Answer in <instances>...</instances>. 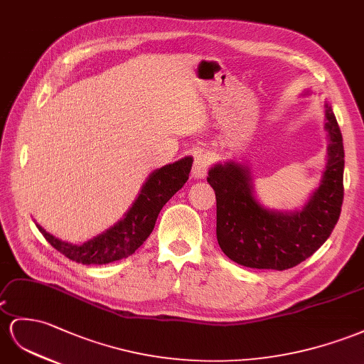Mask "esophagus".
Listing matches in <instances>:
<instances>
[{
	"instance_id": "obj_1",
	"label": "esophagus",
	"mask_w": 364,
	"mask_h": 364,
	"mask_svg": "<svg viewBox=\"0 0 364 364\" xmlns=\"http://www.w3.org/2000/svg\"><path fill=\"white\" fill-rule=\"evenodd\" d=\"M209 164H210V158L208 154L204 152H198L195 155V161L192 166V176L195 180H201L206 176L208 169H209Z\"/></svg>"
}]
</instances>
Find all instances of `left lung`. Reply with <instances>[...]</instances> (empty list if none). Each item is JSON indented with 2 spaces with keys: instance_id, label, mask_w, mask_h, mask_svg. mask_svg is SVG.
<instances>
[{
  "instance_id": "1",
  "label": "left lung",
  "mask_w": 364,
  "mask_h": 364,
  "mask_svg": "<svg viewBox=\"0 0 364 364\" xmlns=\"http://www.w3.org/2000/svg\"><path fill=\"white\" fill-rule=\"evenodd\" d=\"M306 90L303 95H309ZM328 158L316 188L301 208L269 209L258 201L249 166L235 160L215 164L208 181L217 197V240L232 262L284 271L309 258L329 238L343 204L344 149L332 106L324 101Z\"/></svg>"
}]
</instances>
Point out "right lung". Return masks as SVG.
<instances>
[{
    "mask_svg": "<svg viewBox=\"0 0 364 364\" xmlns=\"http://www.w3.org/2000/svg\"><path fill=\"white\" fill-rule=\"evenodd\" d=\"M192 163V156H184L172 164L155 169L146 178L138 197L123 218L81 245L63 241L46 232L36 221L35 225L50 246L72 262L81 264H107L127 258L151 235L158 213L164 204L189 180Z\"/></svg>",
    "mask_w": 364,
    "mask_h": 364,
    "instance_id": "1",
    "label": "right lung"
}]
</instances>
